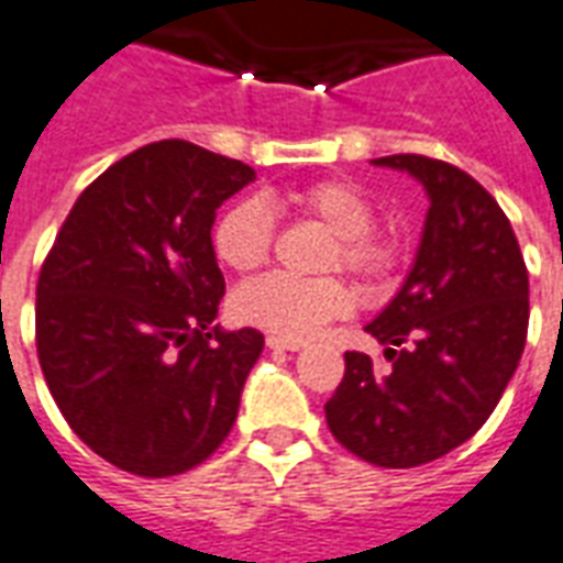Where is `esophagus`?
<instances>
[{
    "label": "esophagus",
    "mask_w": 563,
    "mask_h": 563,
    "mask_svg": "<svg viewBox=\"0 0 563 563\" xmlns=\"http://www.w3.org/2000/svg\"><path fill=\"white\" fill-rule=\"evenodd\" d=\"M265 343H268V350H286V353H295V350L305 346L301 341H289V338H280V334H268Z\"/></svg>",
    "instance_id": "1"
}]
</instances>
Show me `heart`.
Here are the masks:
<instances>
[{"instance_id":"heart-1","label":"heart","mask_w":563,"mask_h":563,"mask_svg":"<svg viewBox=\"0 0 563 563\" xmlns=\"http://www.w3.org/2000/svg\"><path fill=\"white\" fill-rule=\"evenodd\" d=\"M277 213H295L331 232L322 253V268L350 271L353 277L377 289L395 277L404 262V241L389 229L374 225V201L350 180H317L286 192L241 198L222 210L210 246L222 265L238 274L262 268L277 241ZM353 307V292L341 277H292L265 274L244 283L232 295V313L244 325H256L289 341L317 334L331 319H341Z\"/></svg>"}]
</instances>
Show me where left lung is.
Returning <instances> with one entry per match:
<instances>
[{
  "label": "left lung",
  "mask_w": 563,
  "mask_h": 563,
  "mask_svg": "<svg viewBox=\"0 0 563 563\" xmlns=\"http://www.w3.org/2000/svg\"><path fill=\"white\" fill-rule=\"evenodd\" d=\"M374 165L410 172L431 198L413 271L367 334L386 365L346 353L325 422L377 467H419L471 440L500 401L528 338V268L492 192L416 153Z\"/></svg>",
  "instance_id": "obj_1"
}]
</instances>
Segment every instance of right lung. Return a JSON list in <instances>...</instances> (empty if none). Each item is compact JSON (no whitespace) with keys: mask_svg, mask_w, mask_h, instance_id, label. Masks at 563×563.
<instances>
[{"mask_svg":"<svg viewBox=\"0 0 563 563\" xmlns=\"http://www.w3.org/2000/svg\"><path fill=\"white\" fill-rule=\"evenodd\" d=\"M253 177L189 141L139 147L80 192L44 258L38 365L68 428L120 471H192L238 419L265 338L213 325L225 280L210 229Z\"/></svg>","mask_w":563,"mask_h":563,"instance_id":"right-lung-1","label":"right lung"}]
</instances>
